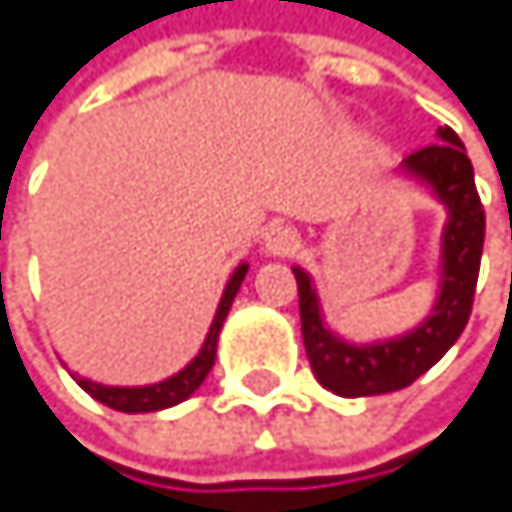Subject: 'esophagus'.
<instances>
[{
  "label": "esophagus",
  "instance_id": "1",
  "mask_svg": "<svg viewBox=\"0 0 512 512\" xmlns=\"http://www.w3.org/2000/svg\"><path fill=\"white\" fill-rule=\"evenodd\" d=\"M298 245H301V239H298V233H294L288 224H273L264 233V242H261L267 258H288V254L298 251Z\"/></svg>",
  "mask_w": 512,
  "mask_h": 512
}]
</instances>
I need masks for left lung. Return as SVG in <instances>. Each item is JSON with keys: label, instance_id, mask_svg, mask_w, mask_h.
Here are the masks:
<instances>
[{"label": "left lung", "instance_id": "1", "mask_svg": "<svg viewBox=\"0 0 512 512\" xmlns=\"http://www.w3.org/2000/svg\"><path fill=\"white\" fill-rule=\"evenodd\" d=\"M399 174L445 208L436 258V298L418 325L393 338L350 341L328 325L313 276L304 267H291L298 279L301 334L310 368L325 390L347 399L393 393L418 381L461 338L473 310L485 211L461 137L448 125L439 128L436 144L411 153L399 165Z\"/></svg>", "mask_w": 512, "mask_h": 512}]
</instances>
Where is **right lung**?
<instances>
[{
  "label": "right lung",
  "mask_w": 512,
  "mask_h": 512,
  "mask_svg": "<svg viewBox=\"0 0 512 512\" xmlns=\"http://www.w3.org/2000/svg\"><path fill=\"white\" fill-rule=\"evenodd\" d=\"M248 273V264L242 261L233 276L227 279L224 285V294H221V304L214 310V319L208 325V334L199 347V353L181 368L168 375L165 381H156V384H141V387H113V384H101V381H91V378H82V375H73V381L88 393L94 396L97 402H104L107 408L113 411H125V415H144V411H162V408H171V405H181L184 399H190L208 378V371L214 365V356H218V338H221V328L227 322V313L236 301V294L242 288V279Z\"/></svg>",
  "instance_id": "right-lung-1"
}]
</instances>
